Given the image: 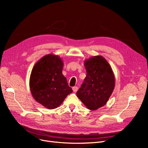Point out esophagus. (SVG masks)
I'll return each mask as SVG.
<instances>
[{"instance_id":"obj_1","label":"esophagus","mask_w":148,"mask_h":148,"mask_svg":"<svg viewBox=\"0 0 148 148\" xmlns=\"http://www.w3.org/2000/svg\"><path fill=\"white\" fill-rule=\"evenodd\" d=\"M72 89H73V92H77L78 91V87L77 86H74V87L72 88Z\"/></svg>"}]
</instances>
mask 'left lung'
<instances>
[{
    "mask_svg": "<svg viewBox=\"0 0 148 148\" xmlns=\"http://www.w3.org/2000/svg\"><path fill=\"white\" fill-rule=\"evenodd\" d=\"M86 76L77 92L79 99L87 108L97 110L106 105L115 87V76L109 62L101 56L85 60Z\"/></svg>",
    "mask_w": 148,
    "mask_h": 148,
    "instance_id": "8db88e82",
    "label": "left lung"
}]
</instances>
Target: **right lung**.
Returning a JSON list of instances; mask_svg holds the SVG:
<instances>
[{"mask_svg":"<svg viewBox=\"0 0 148 148\" xmlns=\"http://www.w3.org/2000/svg\"><path fill=\"white\" fill-rule=\"evenodd\" d=\"M64 62L53 53L40 59L31 71L29 88L34 99L48 109L59 107L73 92L62 74Z\"/></svg>","mask_w":148,"mask_h":148,"instance_id":"1","label":"right lung"}]
</instances>
